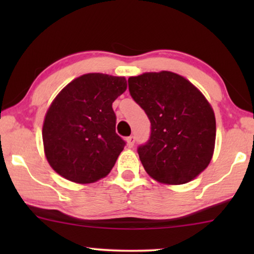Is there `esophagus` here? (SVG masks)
I'll use <instances>...</instances> for the list:
<instances>
[{
  "label": "esophagus",
  "instance_id": "esophagus-1",
  "mask_svg": "<svg viewBox=\"0 0 254 254\" xmlns=\"http://www.w3.org/2000/svg\"><path fill=\"white\" fill-rule=\"evenodd\" d=\"M134 143H135V136H134V135H130L129 137H127V145H128V147L133 148Z\"/></svg>",
  "mask_w": 254,
  "mask_h": 254
}]
</instances>
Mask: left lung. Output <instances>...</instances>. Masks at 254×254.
<instances>
[{
    "mask_svg": "<svg viewBox=\"0 0 254 254\" xmlns=\"http://www.w3.org/2000/svg\"><path fill=\"white\" fill-rule=\"evenodd\" d=\"M129 93L151 124L149 140L137 148L147 173L159 183H189L213 157L216 121L204 96L171 71L128 78Z\"/></svg>",
    "mask_w": 254,
    "mask_h": 254,
    "instance_id": "1",
    "label": "left lung"
}]
</instances>
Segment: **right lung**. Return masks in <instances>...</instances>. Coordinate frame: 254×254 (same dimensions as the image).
Here are the masks:
<instances>
[{
  "mask_svg": "<svg viewBox=\"0 0 254 254\" xmlns=\"http://www.w3.org/2000/svg\"><path fill=\"white\" fill-rule=\"evenodd\" d=\"M127 81L99 72L75 78L57 96L43 126L45 155L64 178L89 184L107 176L126 145L112 104Z\"/></svg>",
  "mask_w": 254,
  "mask_h": 254,
  "instance_id": "add662e5",
  "label": "right lung"
}]
</instances>
